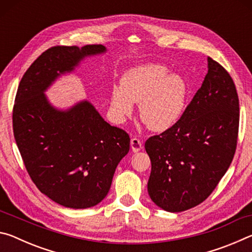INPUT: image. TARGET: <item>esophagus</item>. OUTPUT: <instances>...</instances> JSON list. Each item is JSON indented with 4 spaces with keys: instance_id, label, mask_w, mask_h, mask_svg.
Listing matches in <instances>:
<instances>
[{
    "instance_id": "obj_1",
    "label": "esophagus",
    "mask_w": 252,
    "mask_h": 252,
    "mask_svg": "<svg viewBox=\"0 0 252 252\" xmlns=\"http://www.w3.org/2000/svg\"><path fill=\"white\" fill-rule=\"evenodd\" d=\"M131 149H132V151H133V152L141 151L142 149H143L142 142L140 141L139 139H136V138L131 139Z\"/></svg>"
}]
</instances>
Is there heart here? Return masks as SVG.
I'll list each match as a JSON object with an SVG mask.
<instances>
[{
  "instance_id": "1",
  "label": "heart",
  "mask_w": 252,
  "mask_h": 252,
  "mask_svg": "<svg viewBox=\"0 0 252 252\" xmlns=\"http://www.w3.org/2000/svg\"><path fill=\"white\" fill-rule=\"evenodd\" d=\"M191 88L180 74H169L167 66L146 63L127 70L120 87L111 92L110 108L114 119L123 122L139 103V117L151 130L171 129L185 114Z\"/></svg>"
}]
</instances>
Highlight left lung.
Here are the masks:
<instances>
[{
  "instance_id": "obj_1",
  "label": "left lung",
  "mask_w": 252,
  "mask_h": 252,
  "mask_svg": "<svg viewBox=\"0 0 252 252\" xmlns=\"http://www.w3.org/2000/svg\"><path fill=\"white\" fill-rule=\"evenodd\" d=\"M238 129L236 85L208 58V73L181 120L144 144L151 160L148 192L152 201L169 212L204 201L230 167Z\"/></svg>"
}]
</instances>
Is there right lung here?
<instances>
[{
	"label": "right lung",
	"instance_id": "obj_1",
	"mask_svg": "<svg viewBox=\"0 0 252 252\" xmlns=\"http://www.w3.org/2000/svg\"><path fill=\"white\" fill-rule=\"evenodd\" d=\"M104 45L54 46L42 53L21 80L13 108V132L32 181L54 202L72 209L96 206L108 194L129 134L110 126L91 102L62 110L45 91Z\"/></svg>",
	"mask_w": 252,
	"mask_h": 252
}]
</instances>
